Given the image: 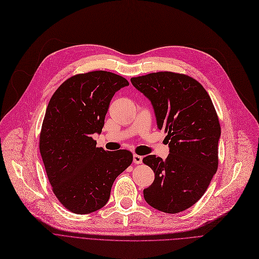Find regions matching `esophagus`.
<instances>
[{"label": "esophagus", "instance_id": "obj_1", "mask_svg": "<svg viewBox=\"0 0 259 259\" xmlns=\"http://www.w3.org/2000/svg\"><path fill=\"white\" fill-rule=\"evenodd\" d=\"M134 160V163L135 164H140V163H142V157L141 156H139V155H134V158H133Z\"/></svg>", "mask_w": 259, "mask_h": 259}]
</instances>
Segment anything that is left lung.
<instances>
[{"label": "left lung", "mask_w": 259, "mask_h": 259, "mask_svg": "<svg viewBox=\"0 0 259 259\" xmlns=\"http://www.w3.org/2000/svg\"><path fill=\"white\" fill-rule=\"evenodd\" d=\"M131 81L151 100L158 128L167 133L169 145L165 160L155 155L142 160L155 173L144 199L164 213L186 211L203 196L218 168L221 128L211 97L184 73L158 71Z\"/></svg>", "instance_id": "8db88e82"}]
</instances>
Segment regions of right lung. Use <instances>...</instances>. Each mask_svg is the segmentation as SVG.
Segmentation results:
<instances>
[{
	"label": "right lung",
	"mask_w": 259,
	"mask_h": 259,
	"mask_svg": "<svg viewBox=\"0 0 259 259\" xmlns=\"http://www.w3.org/2000/svg\"><path fill=\"white\" fill-rule=\"evenodd\" d=\"M128 84L110 71L78 73L49 100L40 153L54 194L72 213L90 214L104 206L115 179L133 162L130 151L107 152L93 138L102 132L113 96Z\"/></svg>",
	"instance_id": "obj_1"
}]
</instances>
